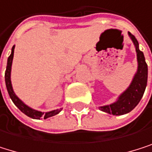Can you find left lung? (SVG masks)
<instances>
[{
    "instance_id": "1",
    "label": "left lung",
    "mask_w": 152,
    "mask_h": 152,
    "mask_svg": "<svg viewBox=\"0 0 152 152\" xmlns=\"http://www.w3.org/2000/svg\"><path fill=\"white\" fill-rule=\"evenodd\" d=\"M129 35L135 45L138 60V71L132 84L118 99V101L110 105L100 107V109L112 115H123L132 111L140 102L145 91L148 80V65L145 61L143 52L139 49V42L136 38L129 32Z\"/></svg>"
}]
</instances>
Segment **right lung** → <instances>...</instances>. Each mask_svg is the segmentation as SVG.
Instances as JSON below:
<instances>
[{
  "label": "right lung",
  "instance_id": "obj_1",
  "mask_svg": "<svg viewBox=\"0 0 152 152\" xmlns=\"http://www.w3.org/2000/svg\"><path fill=\"white\" fill-rule=\"evenodd\" d=\"M13 52H14V46L12 49V53L8 58V61H7V67H6V71H5V83H6V88L7 91H8V93L12 99V101L13 102V103L19 108V110L23 112L24 114H26L27 116H29L30 118L32 119H37V120H40L41 118H50L52 117L61 110V109L60 110H51L49 112H42V111H38L35 110L31 109L30 107H28L27 105H25L23 102H22L20 99L15 95L13 90H12V82H11V69H12V59H13Z\"/></svg>",
  "mask_w": 152,
  "mask_h": 152
}]
</instances>
